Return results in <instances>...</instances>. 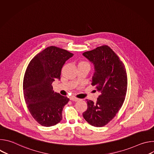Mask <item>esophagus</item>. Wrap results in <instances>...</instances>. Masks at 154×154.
I'll list each match as a JSON object with an SVG mask.
<instances>
[{
	"instance_id": "1",
	"label": "esophagus",
	"mask_w": 154,
	"mask_h": 154,
	"mask_svg": "<svg viewBox=\"0 0 154 154\" xmlns=\"http://www.w3.org/2000/svg\"><path fill=\"white\" fill-rule=\"evenodd\" d=\"M70 100H72V101H74V102H77L79 100V99L78 98H76V97H72L70 98Z\"/></svg>"
}]
</instances>
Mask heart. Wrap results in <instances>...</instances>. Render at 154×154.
Here are the masks:
<instances>
[{
  "instance_id": "obj_1",
  "label": "heart",
  "mask_w": 154,
  "mask_h": 154,
  "mask_svg": "<svg viewBox=\"0 0 154 154\" xmlns=\"http://www.w3.org/2000/svg\"><path fill=\"white\" fill-rule=\"evenodd\" d=\"M84 64H88V65H89V64L87 62H86V61H81V62H80V63H79V65H84Z\"/></svg>"
}]
</instances>
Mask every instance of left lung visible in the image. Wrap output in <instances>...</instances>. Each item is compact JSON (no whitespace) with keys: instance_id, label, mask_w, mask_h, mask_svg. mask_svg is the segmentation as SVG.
Returning a JSON list of instances; mask_svg holds the SVG:
<instances>
[{"instance_id":"left-lung-1","label":"left lung","mask_w":154,"mask_h":154,"mask_svg":"<svg viewBox=\"0 0 154 154\" xmlns=\"http://www.w3.org/2000/svg\"><path fill=\"white\" fill-rule=\"evenodd\" d=\"M83 55L94 65L91 85L100 92L96 103L86 100L88 108L83 116L93 126L103 127L115 118L124 102L127 90L126 69L118 55L106 45L85 52Z\"/></svg>"}]
</instances>
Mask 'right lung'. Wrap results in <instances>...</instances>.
<instances>
[{"instance_id": "right-lung-1", "label": "right lung", "mask_w": 154, "mask_h": 154, "mask_svg": "<svg viewBox=\"0 0 154 154\" xmlns=\"http://www.w3.org/2000/svg\"><path fill=\"white\" fill-rule=\"evenodd\" d=\"M74 55L66 50L50 46L29 63L23 80L24 97L29 110L40 125L51 127L62 119L64 106L69 99L53 91L52 83L60 79L66 61Z\"/></svg>"}]
</instances>
